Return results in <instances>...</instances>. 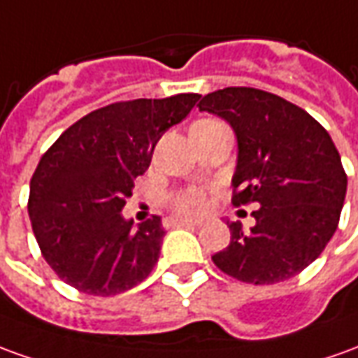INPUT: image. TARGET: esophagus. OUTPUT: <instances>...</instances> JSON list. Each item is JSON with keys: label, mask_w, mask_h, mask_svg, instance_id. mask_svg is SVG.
<instances>
[{"label": "esophagus", "mask_w": 358, "mask_h": 358, "mask_svg": "<svg viewBox=\"0 0 358 358\" xmlns=\"http://www.w3.org/2000/svg\"><path fill=\"white\" fill-rule=\"evenodd\" d=\"M199 221H189V219H169L166 227H199Z\"/></svg>", "instance_id": "34e87169"}]
</instances>
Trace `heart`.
Listing matches in <instances>:
<instances>
[{
	"mask_svg": "<svg viewBox=\"0 0 358 358\" xmlns=\"http://www.w3.org/2000/svg\"><path fill=\"white\" fill-rule=\"evenodd\" d=\"M171 207L178 215H186V217H199L209 209V197L203 187H186L180 189L174 196H171Z\"/></svg>",
	"mask_w": 358,
	"mask_h": 358,
	"instance_id": "obj_1",
	"label": "heart"
}]
</instances>
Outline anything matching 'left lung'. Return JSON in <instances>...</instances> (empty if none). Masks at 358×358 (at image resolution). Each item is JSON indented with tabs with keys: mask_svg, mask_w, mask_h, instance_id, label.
<instances>
[{
	"mask_svg": "<svg viewBox=\"0 0 358 358\" xmlns=\"http://www.w3.org/2000/svg\"><path fill=\"white\" fill-rule=\"evenodd\" d=\"M197 106L238 139L232 205L259 203L250 232L229 222L231 244L213 264L250 285L299 275L334 236L345 201L347 174L329 134L301 106L252 87L209 92Z\"/></svg>",
	"mask_w": 358,
	"mask_h": 358,
	"instance_id": "obj_1",
	"label": "left lung"
}]
</instances>
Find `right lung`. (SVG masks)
<instances>
[{
    "label": "right lung",
    "mask_w": 358,
    "mask_h": 358,
    "mask_svg": "<svg viewBox=\"0 0 358 358\" xmlns=\"http://www.w3.org/2000/svg\"><path fill=\"white\" fill-rule=\"evenodd\" d=\"M196 92L137 99L87 114L42 155L31 178L29 217L54 273L77 291L112 296L129 291L159 262L164 229L122 217L134 180L169 127L186 118Z\"/></svg>",
    "instance_id": "obj_1"
}]
</instances>
